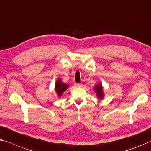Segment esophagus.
Wrapping results in <instances>:
<instances>
[{"label": "esophagus", "instance_id": "1", "mask_svg": "<svg viewBox=\"0 0 151 151\" xmlns=\"http://www.w3.org/2000/svg\"><path fill=\"white\" fill-rule=\"evenodd\" d=\"M82 85H83L82 83H77V84H76V86L78 87H81Z\"/></svg>", "mask_w": 151, "mask_h": 151}]
</instances>
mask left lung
Returning <instances> with one entry per match:
<instances>
[{"label":"left lung","instance_id":"1","mask_svg":"<svg viewBox=\"0 0 151 151\" xmlns=\"http://www.w3.org/2000/svg\"><path fill=\"white\" fill-rule=\"evenodd\" d=\"M94 91L96 92V96H97L98 98L102 100L104 98V92H103V87L102 85L100 84V83H98V84H97L94 87Z\"/></svg>","mask_w":151,"mask_h":151}]
</instances>
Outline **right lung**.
<instances>
[{
	"label": "right lung",
	"mask_w": 151,
	"mask_h": 151,
	"mask_svg": "<svg viewBox=\"0 0 151 151\" xmlns=\"http://www.w3.org/2000/svg\"><path fill=\"white\" fill-rule=\"evenodd\" d=\"M68 85L65 84V83H62V80L60 78H58V79L56 81L55 85V90L57 93L58 96L60 97L62 95V93L66 91V90L68 89Z\"/></svg>",
	"instance_id": "add662e5"
}]
</instances>
